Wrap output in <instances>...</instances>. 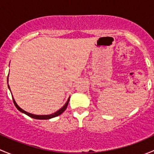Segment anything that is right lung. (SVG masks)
I'll use <instances>...</instances> for the list:
<instances>
[{"mask_svg":"<svg viewBox=\"0 0 154 154\" xmlns=\"http://www.w3.org/2000/svg\"><path fill=\"white\" fill-rule=\"evenodd\" d=\"M8 87H9V88H10V86H8ZM12 99H13V98H12ZM68 102H69V99H68V100H67V102H66V104H65L64 106H63V107H62V108L60 109V110H58V111H57V112H56L55 113H53V114H51V115H48V116H36V115L30 114V113L24 111V110H23L22 109L20 108V107L18 106V105H17V103H15V100H14V99H13V103H14V104H15V107H16V108L18 109L19 110L20 112H21L24 113V114H26V115H27V116H29V117L32 118V119H40V120H43V119H45V120H47V119H52V118L56 117V116H60V114H62V113H63V112H64L65 110L66 109V108H67L68 104Z\"/></svg>","mask_w":154,"mask_h":154,"instance_id":"right-lung-1","label":"right lung"}]
</instances>
